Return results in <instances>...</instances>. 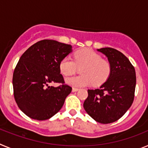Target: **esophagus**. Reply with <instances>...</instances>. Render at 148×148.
<instances>
[{"instance_id":"esophagus-1","label":"esophagus","mask_w":148,"mask_h":148,"mask_svg":"<svg viewBox=\"0 0 148 148\" xmlns=\"http://www.w3.org/2000/svg\"><path fill=\"white\" fill-rule=\"evenodd\" d=\"M79 90L78 88H76V87H73V92H76V91H78V90Z\"/></svg>"}]
</instances>
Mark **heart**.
I'll use <instances>...</instances> for the list:
<instances>
[{
  "mask_svg": "<svg viewBox=\"0 0 148 148\" xmlns=\"http://www.w3.org/2000/svg\"><path fill=\"white\" fill-rule=\"evenodd\" d=\"M81 68L79 76L72 77L66 80L69 84L74 87L100 85L108 80L111 72V65L108 61L103 59L99 53L90 49H84L74 53V60L66 56L60 61L61 73L66 77L74 75Z\"/></svg>",
  "mask_w": 148,
  "mask_h": 148,
  "instance_id": "b5f03b06",
  "label": "heart"
}]
</instances>
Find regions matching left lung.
<instances>
[{"label": "left lung", "instance_id": "8db88e82", "mask_svg": "<svg viewBox=\"0 0 148 148\" xmlns=\"http://www.w3.org/2000/svg\"><path fill=\"white\" fill-rule=\"evenodd\" d=\"M98 51L104 53L111 65L108 79L100 88L88 90L84 108L89 116L101 124L119 119L134 100L136 77L134 66L125 55L113 48Z\"/></svg>", "mask_w": 148, "mask_h": 148}]
</instances>
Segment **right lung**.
Instances as JSON below:
<instances>
[{
  "mask_svg": "<svg viewBox=\"0 0 148 148\" xmlns=\"http://www.w3.org/2000/svg\"><path fill=\"white\" fill-rule=\"evenodd\" d=\"M72 46L54 40H40L23 53L12 77L13 93L18 108L29 118L47 120L58 113L72 87L65 84L60 61ZM58 83L57 88L49 86Z\"/></svg>",
  "mask_w": 148,
  "mask_h": 148,
  "instance_id": "add662e5",
  "label": "right lung"
}]
</instances>
